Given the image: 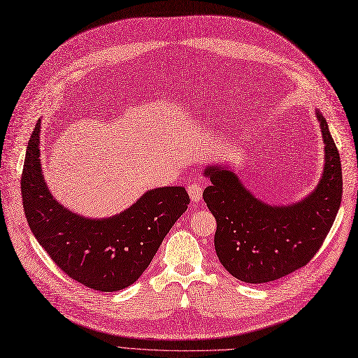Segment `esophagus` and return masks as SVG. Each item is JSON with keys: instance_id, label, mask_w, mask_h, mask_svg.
<instances>
[{"instance_id": "34e87169", "label": "esophagus", "mask_w": 358, "mask_h": 358, "mask_svg": "<svg viewBox=\"0 0 358 358\" xmlns=\"http://www.w3.org/2000/svg\"><path fill=\"white\" fill-rule=\"evenodd\" d=\"M189 196H190V199H192V201H194V203H197V201H200L201 200V196H203V189H201V185L200 184H190L189 185Z\"/></svg>"}]
</instances>
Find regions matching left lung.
Returning a JSON list of instances; mask_svg holds the SVG:
<instances>
[{
    "mask_svg": "<svg viewBox=\"0 0 358 358\" xmlns=\"http://www.w3.org/2000/svg\"><path fill=\"white\" fill-rule=\"evenodd\" d=\"M315 115L324 141V171L315 189L297 201L270 204L258 199L228 164L204 168L203 176L212 184L204 189L203 199L217 223V258L243 283H267L306 266L340 209V154L325 117L317 108Z\"/></svg>",
    "mask_w": 358,
    "mask_h": 358,
    "instance_id": "8db88e82",
    "label": "left lung"
}]
</instances>
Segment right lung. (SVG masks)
Wrapping results in <instances>:
<instances>
[{
  "label": "right lung",
  "instance_id": "add662e5",
  "mask_svg": "<svg viewBox=\"0 0 358 358\" xmlns=\"http://www.w3.org/2000/svg\"><path fill=\"white\" fill-rule=\"evenodd\" d=\"M41 124L29 141L22 196L29 227L62 271L97 292L122 290L142 275L165 235L187 210L190 197L181 185L145 192L123 212L87 217L55 199L41 161Z\"/></svg>",
  "mask_w": 358,
  "mask_h": 358
}]
</instances>
